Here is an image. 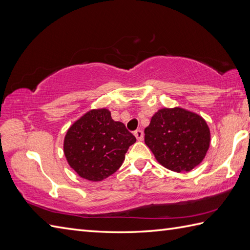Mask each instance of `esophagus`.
<instances>
[{"instance_id": "esophagus-1", "label": "esophagus", "mask_w": 250, "mask_h": 250, "mask_svg": "<svg viewBox=\"0 0 250 250\" xmlns=\"http://www.w3.org/2000/svg\"><path fill=\"white\" fill-rule=\"evenodd\" d=\"M133 134H134V136L136 137L137 141H142L143 137H144V133H143L142 130H135Z\"/></svg>"}]
</instances>
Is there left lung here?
Segmentation results:
<instances>
[{
  "label": "left lung",
  "mask_w": 250,
  "mask_h": 250,
  "mask_svg": "<svg viewBox=\"0 0 250 250\" xmlns=\"http://www.w3.org/2000/svg\"><path fill=\"white\" fill-rule=\"evenodd\" d=\"M145 144L156 160L173 172H189L203 161L210 131L198 114L182 107L161 108L145 128Z\"/></svg>",
  "instance_id": "8db88e82"
}]
</instances>
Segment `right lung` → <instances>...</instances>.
<instances>
[{"label":"right lung","instance_id":"add662e5","mask_svg":"<svg viewBox=\"0 0 250 250\" xmlns=\"http://www.w3.org/2000/svg\"><path fill=\"white\" fill-rule=\"evenodd\" d=\"M135 136L107 108L91 109L68 128L63 151L66 161L83 179L101 182L114 174L125 161Z\"/></svg>","mask_w":250,"mask_h":250}]
</instances>
